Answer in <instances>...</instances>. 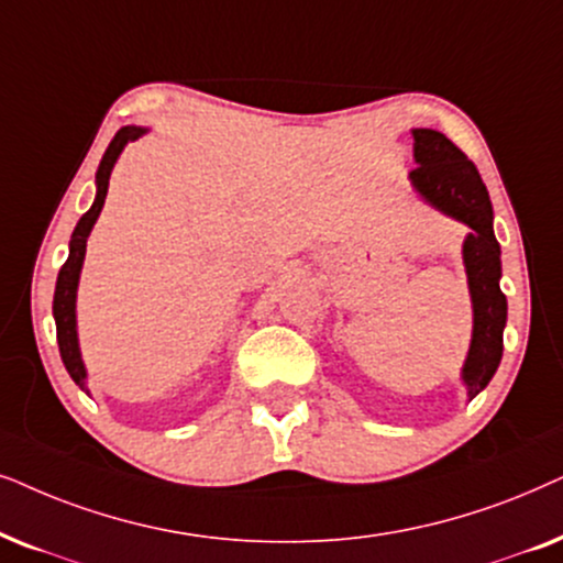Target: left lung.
Listing matches in <instances>:
<instances>
[{"instance_id": "8db88e82", "label": "left lung", "mask_w": 563, "mask_h": 563, "mask_svg": "<svg viewBox=\"0 0 563 563\" xmlns=\"http://www.w3.org/2000/svg\"><path fill=\"white\" fill-rule=\"evenodd\" d=\"M411 136H415L417 167L409 172V179L415 190L438 211L463 221L471 229L463 242V262H466L471 303H474V334L461 376L474 399L499 368L501 347H505L501 332L507 324V298L499 288L501 252L492 227V200L476 164L445 133L415 129Z\"/></svg>"}]
</instances>
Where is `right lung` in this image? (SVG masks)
Returning <instances> with one entry per match:
<instances>
[{
	"mask_svg": "<svg viewBox=\"0 0 563 563\" xmlns=\"http://www.w3.org/2000/svg\"><path fill=\"white\" fill-rule=\"evenodd\" d=\"M146 133V129H139V125H125L115 133V139L110 141L108 152H104L100 167H97V195L95 203L89 211L81 216L77 229H74L71 242H69V257H66L62 273H58L56 280V294H54V319H56V340L58 350H62V360L69 371L81 391H87V371L85 363H81L79 352V336H77V286H79V273L81 262H85L87 252V236L92 231L97 216H100L104 206V195H108L110 185V172L115 167L120 152H123L129 141H136Z\"/></svg>",
	"mask_w": 563,
	"mask_h": 563,
	"instance_id": "add662e5",
	"label": "right lung"
}]
</instances>
